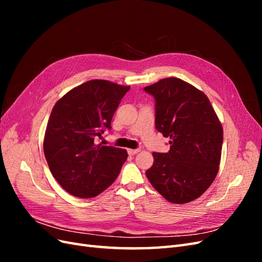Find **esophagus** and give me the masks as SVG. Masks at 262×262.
Instances as JSON below:
<instances>
[{
    "mask_svg": "<svg viewBox=\"0 0 262 262\" xmlns=\"http://www.w3.org/2000/svg\"><path fill=\"white\" fill-rule=\"evenodd\" d=\"M140 152V149H132V148H129L128 149V153H129V155H136V154H138Z\"/></svg>",
    "mask_w": 262,
    "mask_h": 262,
    "instance_id": "34e87169",
    "label": "esophagus"
}]
</instances>
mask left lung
<instances>
[{
  "label": "left lung",
  "instance_id": "8db88e82",
  "mask_svg": "<svg viewBox=\"0 0 262 262\" xmlns=\"http://www.w3.org/2000/svg\"><path fill=\"white\" fill-rule=\"evenodd\" d=\"M144 91L156 101L157 131L170 139L167 153H153L146 177L167 201L191 202L217 175L223 144L220 119L207 95L180 78H163Z\"/></svg>",
  "mask_w": 262,
  "mask_h": 262
}]
</instances>
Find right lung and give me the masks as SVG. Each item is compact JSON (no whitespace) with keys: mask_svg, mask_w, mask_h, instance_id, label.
I'll return each mask as SVG.
<instances>
[{"mask_svg":"<svg viewBox=\"0 0 262 262\" xmlns=\"http://www.w3.org/2000/svg\"><path fill=\"white\" fill-rule=\"evenodd\" d=\"M130 86L92 80L74 87L52 109L43 139V152L52 176L77 198H94L120 173L128 153L96 143Z\"/></svg>","mask_w":262,"mask_h":262,"instance_id":"add662e5","label":"right lung"}]
</instances>
